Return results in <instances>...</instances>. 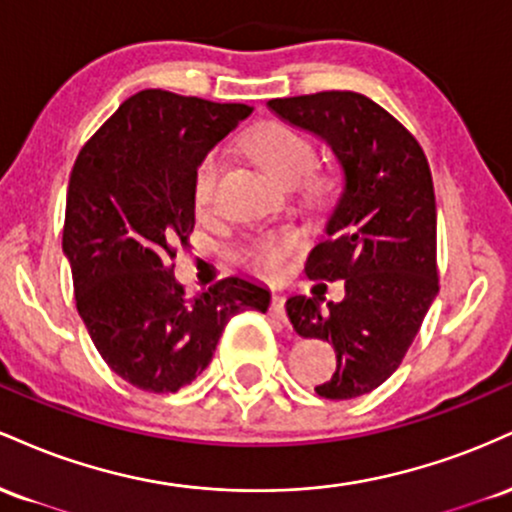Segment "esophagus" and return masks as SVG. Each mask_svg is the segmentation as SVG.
I'll return each instance as SVG.
<instances>
[{"mask_svg": "<svg viewBox=\"0 0 512 512\" xmlns=\"http://www.w3.org/2000/svg\"><path fill=\"white\" fill-rule=\"evenodd\" d=\"M272 313L284 320V317H286V298L284 296H274L272 298Z\"/></svg>", "mask_w": 512, "mask_h": 512, "instance_id": "1", "label": "esophagus"}]
</instances>
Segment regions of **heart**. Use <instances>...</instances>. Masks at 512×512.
Here are the masks:
<instances>
[{"mask_svg": "<svg viewBox=\"0 0 512 512\" xmlns=\"http://www.w3.org/2000/svg\"><path fill=\"white\" fill-rule=\"evenodd\" d=\"M243 146L276 180L301 187L305 199H310V202H322L327 192H330V178L315 168L317 146L301 129L286 125V122H262V125L252 127L245 134ZM221 166L223 158L219 149H211L199 158L195 180H192V199H195V207L199 211L207 209L211 199H214ZM293 245H296L293 236L264 238L255 240L245 250V255L262 272L279 274L284 269L286 257H289Z\"/></svg>", "mask_w": 512, "mask_h": 512, "instance_id": "heart-1", "label": "heart"}]
</instances>
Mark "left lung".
Segmentation results:
<instances>
[{
    "instance_id": "1",
    "label": "left lung",
    "mask_w": 512,
    "mask_h": 512,
    "mask_svg": "<svg viewBox=\"0 0 512 512\" xmlns=\"http://www.w3.org/2000/svg\"><path fill=\"white\" fill-rule=\"evenodd\" d=\"M269 108L332 146L342 166L327 240L310 252V279H344V301L293 296L286 313L301 337L325 339L337 370L315 392L354 399L399 368L438 293L436 195L414 134L354 91L274 98ZM325 286V284H322Z\"/></svg>"
}]
</instances>
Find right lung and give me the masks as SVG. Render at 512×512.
Wrapping results in <instances>:
<instances>
[{
  "instance_id": "add662e5",
  "label": "right lung",
  "mask_w": 512,
  "mask_h": 512,
  "mask_svg": "<svg viewBox=\"0 0 512 512\" xmlns=\"http://www.w3.org/2000/svg\"><path fill=\"white\" fill-rule=\"evenodd\" d=\"M250 113L146 88L76 156L62 231L76 310L110 370L144 392L190 385L233 315L269 308V291L240 276L190 298L170 264L195 231L199 158Z\"/></svg>"
}]
</instances>
